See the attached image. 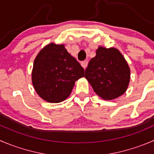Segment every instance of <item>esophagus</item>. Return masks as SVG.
Returning <instances> with one entry per match:
<instances>
[{"label":"esophagus","instance_id":"obj_1","mask_svg":"<svg viewBox=\"0 0 154 154\" xmlns=\"http://www.w3.org/2000/svg\"><path fill=\"white\" fill-rule=\"evenodd\" d=\"M87 65H88V62L87 61H83V62H81V65L82 67H83L84 69H86V67H87Z\"/></svg>","mask_w":154,"mask_h":154}]
</instances>
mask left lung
Here are the masks:
<instances>
[{
    "instance_id": "8db88e82",
    "label": "left lung",
    "mask_w": 154,
    "mask_h": 154,
    "mask_svg": "<svg viewBox=\"0 0 154 154\" xmlns=\"http://www.w3.org/2000/svg\"><path fill=\"white\" fill-rule=\"evenodd\" d=\"M84 76L98 96L112 100L126 92L130 69L118 50L99 47L96 56L89 61Z\"/></svg>"
}]
</instances>
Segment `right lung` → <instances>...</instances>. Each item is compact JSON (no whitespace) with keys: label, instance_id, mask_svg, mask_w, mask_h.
<instances>
[{"label":"right lung","instance_id":"obj_1","mask_svg":"<svg viewBox=\"0 0 154 154\" xmlns=\"http://www.w3.org/2000/svg\"><path fill=\"white\" fill-rule=\"evenodd\" d=\"M83 76L84 69L68 53L64 44L51 43L36 56L31 79L41 98L50 103H59L69 96L75 81Z\"/></svg>","mask_w":154,"mask_h":154}]
</instances>
